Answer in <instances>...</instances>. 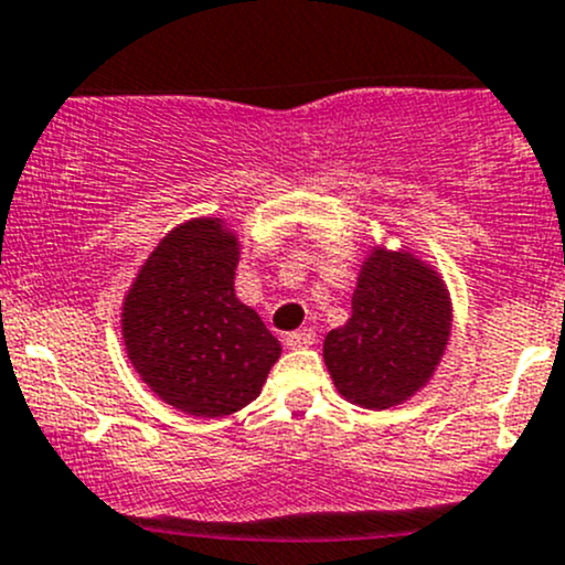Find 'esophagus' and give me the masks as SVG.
Segmentation results:
<instances>
[{
  "mask_svg": "<svg viewBox=\"0 0 565 565\" xmlns=\"http://www.w3.org/2000/svg\"><path fill=\"white\" fill-rule=\"evenodd\" d=\"M285 345L288 348H310L316 345V331L312 329H299V331H290L288 337H285Z\"/></svg>",
  "mask_w": 565,
  "mask_h": 565,
  "instance_id": "esophagus-1",
  "label": "esophagus"
}]
</instances>
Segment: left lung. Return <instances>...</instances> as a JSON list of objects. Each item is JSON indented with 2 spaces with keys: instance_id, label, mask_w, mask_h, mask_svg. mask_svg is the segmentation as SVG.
Masks as SVG:
<instances>
[{
  "instance_id": "8db88e82",
  "label": "left lung",
  "mask_w": 565,
  "mask_h": 565,
  "mask_svg": "<svg viewBox=\"0 0 565 565\" xmlns=\"http://www.w3.org/2000/svg\"><path fill=\"white\" fill-rule=\"evenodd\" d=\"M451 334L446 282L408 249H372L359 271L351 318L323 340L337 392L370 411L394 408L427 386Z\"/></svg>"
}]
</instances>
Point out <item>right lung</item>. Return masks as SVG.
<instances>
[{"label":"right lung","mask_w":565,"mask_h":565,"mask_svg":"<svg viewBox=\"0 0 565 565\" xmlns=\"http://www.w3.org/2000/svg\"><path fill=\"white\" fill-rule=\"evenodd\" d=\"M239 239L220 217L177 225L152 249L121 305L130 364L160 399L201 418L253 403L280 340L236 299Z\"/></svg>","instance_id":"obj_1"}]
</instances>
